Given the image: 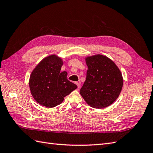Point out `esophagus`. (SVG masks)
Listing matches in <instances>:
<instances>
[{"label": "esophagus", "instance_id": "esophagus-1", "mask_svg": "<svg viewBox=\"0 0 153 153\" xmlns=\"http://www.w3.org/2000/svg\"><path fill=\"white\" fill-rule=\"evenodd\" d=\"M76 84L77 85V88H80V86H81V85H80V83H76Z\"/></svg>", "mask_w": 153, "mask_h": 153}]
</instances>
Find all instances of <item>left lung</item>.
I'll return each mask as SVG.
<instances>
[{"instance_id": "1", "label": "left lung", "mask_w": 153, "mask_h": 153, "mask_svg": "<svg viewBox=\"0 0 153 153\" xmlns=\"http://www.w3.org/2000/svg\"><path fill=\"white\" fill-rule=\"evenodd\" d=\"M86 80L79 93L85 101L95 108L110 106L119 97L123 77L118 67L106 56L96 54L85 57Z\"/></svg>"}]
</instances>
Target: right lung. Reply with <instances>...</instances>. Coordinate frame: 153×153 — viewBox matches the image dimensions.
Segmentation results:
<instances>
[{
    "label": "right lung",
    "instance_id": "1",
    "mask_svg": "<svg viewBox=\"0 0 153 153\" xmlns=\"http://www.w3.org/2000/svg\"><path fill=\"white\" fill-rule=\"evenodd\" d=\"M63 60L56 54L43 58L30 75L29 86L31 95L39 105L53 108L77 88L67 78L66 71L61 72Z\"/></svg>",
    "mask_w": 153,
    "mask_h": 153
}]
</instances>
